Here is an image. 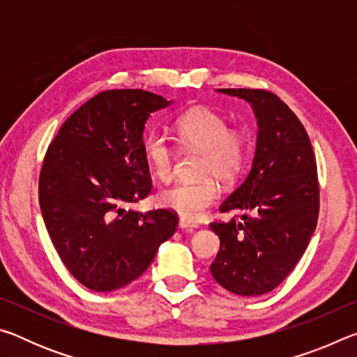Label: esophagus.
<instances>
[{"label": "esophagus", "instance_id": "esophagus-1", "mask_svg": "<svg viewBox=\"0 0 357 357\" xmlns=\"http://www.w3.org/2000/svg\"><path fill=\"white\" fill-rule=\"evenodd\" d=\"M178 227H179L181 229H193V228H197L195 223H192V222L185 220V219H179Z\"/></svg>", "mask_w": 357, "mask_h": 357}]
</instances>
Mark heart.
I'll use <instances>...</instances> for the list:
<instances>
[{
  "mask_svg": "<svg viewBox=\"0 0 357 357\" xmlns=\"http://www.w3.org/2000/svg\"><path fill=\"white\" fill-rule=\"evenodd\" d=\"M178 142L185 148L200 149V173L231 181L243 172L249 157V137L228 128V121L208 107H195L174 121ZM144 157L157 179L172 176L174 153L170 142L160 134H151L143 143ZM220 195L213 176L198 181H178L160 190L157 202L185 220H197L213 206Z\"/></svg>",
  "mask_w": 357,
  "mask_h": 357,
  "instance_id": "heart-1",
  "label": "heart"
}]
</instances>
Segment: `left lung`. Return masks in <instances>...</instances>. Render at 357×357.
Returning <instances> with one entry per match:
<instances>
[{
    "label": "left lung",
    "mask_w": 357,
    "mask_h": 357,
    "mask_svg": "<svg viewBox=\"0 0 357 357\" xmlns=\"http://www.w3.org/2000/svg\"><path fill=\"white\" fill-rule=\"evenodd\" d=\"M219 91L249 102L258 137L250 173L220 206L222 213L239 209L245 214L239 222L209 225L220 238L209 271L228 291L259 296L287 279L315 231L317 160L304 126L274 93L245 88Z\"/></svg>",
    "instance_id": "8db88e82"
}]
</instances>
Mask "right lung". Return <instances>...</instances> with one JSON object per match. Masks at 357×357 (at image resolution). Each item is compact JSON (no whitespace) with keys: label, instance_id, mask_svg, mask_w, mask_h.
<instances>
[{"label":"right lung","instance_id":"right-lung-1","mask_svg":"<svg viewBox=\"0 0 357 357\" xmlns=\"http://www.w3.org/2000/svg\"><path fill=\"white\" fill-rule=\"evenodd\" d=\"M170 104L143 89L102 91L64 121L47 149L39 176L42 217L66 268L93 291L138 279L176 231L174 211L126 209L153 189L144 123Z\"/></svg>","mask_w":357,"mask_h":357}]
</instances>
